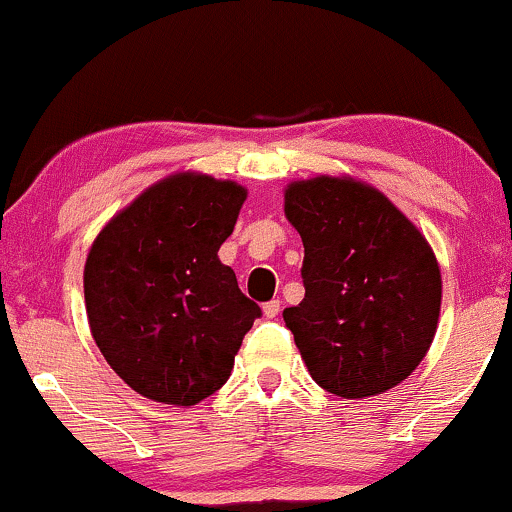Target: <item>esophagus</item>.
Listing matches in <instances>:
<instances>
[{
	"label": "esophagus",
	"mask_w": 512,
	"mask_h": 512,
	"mask_svg": "<svg viewBox=\"0 0 512 512\" xmlns=\"http://www.w3.org/2000/svg\"><path fill=\"white\" fill-rule=\"evenodd\" d=\"M263 315L268 317V320H273V317L280 315V300H271L263 305Z\"/></svg>",
	"instance_id": "esophagus-1"
}]
</instances>
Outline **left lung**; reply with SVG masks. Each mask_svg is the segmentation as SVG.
I'll list each match as a JSON object with an SVG mask.
<instances>
[{"label": "left lung", "instance_id": "8db88e82", "mask_svg": "<svg viewBox=\"0 0 512 512\" xmlns=\"http://www.w3.org/2000/svg\"><path fill=\"white\" fill-rule=\"evenodd\" d=\"M283 210L305 246V298L283 317L310 376L349 400L403 383L439 324L430 241L381 190L346 173L293 180Z\"/></svg>", "mask_w": 512, "mask_h": 512}]
</instances>
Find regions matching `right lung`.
<instances>
[{
	"label": "right lung",
	"mask_w": 512,
	"mask_h": 512,
	"mask_svg": "<svg viewBox=\"0 0 512 512\" xmlns=\"http://www.w3.org/2000/svg\"><path fill=\"white\" fill-rule=\"evenodd\" d=\"M246 195L234 180L178 170L114 214L87 251L92 339L148 400L190 408L222 388L261 317L217 256Z\"/></svg>",
	"instance_id": "obj_1"
}]
</instances>
